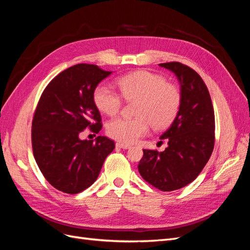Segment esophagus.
Returning <instances> with one entry per match:
<instances>
[{"mask_svg":"<svg viewBox=\"0 0 250 250\" xmlns=\"http://www.w3.org/2000/svg\"><path fill=\"white\" fill-rule=\"evenodd\" d=\"M116 147L121 148V149H129L130 148V146L127 145V144H123V143H120V142L116 144Z\"/></svg>","mask_w":250,"mask_h":250,"instance_id":"obj_1","label":"esophagus"}]
</instances>
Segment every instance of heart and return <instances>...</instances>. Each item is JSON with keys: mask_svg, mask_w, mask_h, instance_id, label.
Here are the masks:
<instances>
[{"mask_svg": "<svg viewBox=\"0 0 250 250\" xmlns=\"http://www.w3.org/2000/svg\"><path fill=\"white\" fill-rule=\"evenodd\" d=\"M117 82L124 99L138 100L134 109L137 117H119L109 121L106 132L110 138L131 144L144 137L150 125L163 129L177 117L183 96L178 86L167 82L162 75L142 70L127 74ZM122 96L110 86L101 84L95 89L94 102L102 112L115 116L122 107Z\"/></svg>", "mask_w": 250, "mask_h": 250, "instance_id": "1", "label": "heart"}]
</instances>
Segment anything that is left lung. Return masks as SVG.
Instances as JSON below:
<instances>
[{"mask_svg": "<svg viewBox=\"0 0 250 250\" xmlns=\"http://www.w3.org/2000/svg\"><path fill=\"white\" fill-rule=\"evenodd\" d=\"M160 65L176 75L183 101L177 117L161 137L168 147L163 152L144 149L138 168L147 183L171 192L191 184L208 162L215 144V113L197 72L177 62Z\"/></svg>", "mask_w": 250, "mask_h": 250, "instance_id": "8db88e82", "label": "left lung"}]
</instances>
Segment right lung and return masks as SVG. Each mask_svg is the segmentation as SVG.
I'll list each match as a JSON object with an SVG mask.
<instances>
[{
	"instance_id": "right-lung-1",
	"label": "right lung",
	"mask_w": 250,
	"mask_h": 250,
	"mask_svg": "<svg viewBox=\"0 0 250 250\" xmlns=\"http://www.w3.org/2000/svg\"><path fill=\"white\" fill-rule=\"evenodd\" d=\"M111 72L96 64L73 65L53 78L37 103L31 141L37 166L49 184L66 194H78L92 186L115 143L99 135L82 141L89 128L98 133L101 116L94 102L99 82Z\"/></svg>"
}]
</instances>
